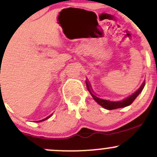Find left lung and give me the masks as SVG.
Here are the masks:
<instances>
[{
	"label": "left lung",
	"instance_id": "obj_1",
	"mask_svg": "<svg viewBox=\"0 0 157 157\" xmlns=\"http://www.w3.org/2000/svg\"><path fill=\"white\" fill-rule=\"evenodd\" d=\"M86 85H87V88H88V91L90 94V95L92 96V98H94L95 101L98 103V104L101 105V106H103V108L106 109H109V110H111V109H118V108H122V107H125V106H129L130 104H132L133 103V101H135V98L140 94V92L142 91L143 90L144 87L145 85V82H144L143 84L141 85V86L138 88L136 91L135 92L134 94H132L131 96L128 97V98H125V99L122 100V101H108V100H103L101 99V98H98L97 96H95L94 94V92H92V89L91 87H90V85L89 82L88 81H86Z\"/></svg>",
	"mask_w": 157,
	"mask_h": 157
}]
</instances>
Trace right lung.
I'll use <instances>...</instances> for the list:
<instances>
[{
	"label": "right lung",
	"instance_id": "1",
	"mask_svg": "<svg viewBox=\"0 0 157 157\" xmlns=\"http://www.w3.org/2000/svg\"><path fill=\"white\" fill-rule=\"evenodd\" d=\"M0 85H1V84H0ZM51 116H52V114H51V115H50V116H48V117H46V118H45V119H41V120H39V121H35V122H43V121H45V120H47V119H49V118L51 117Z\"/></svg>",
	"mask_w": 157,
	"mask_h": 157
}]
</instances>
